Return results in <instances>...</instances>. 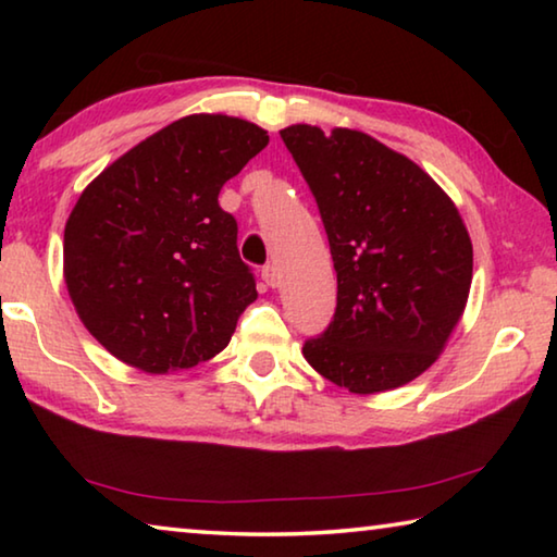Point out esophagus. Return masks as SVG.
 <instances>
[{
  "instance_id": "34e87169",
  "label": "esophagus",
  "mask_w": 557,
  "mask_h": 557,
  "mask_svg": "<svg viewBox=\"0 0 557 557\" xmlns=\"http://www.w3.org/2000/svg\"><path fill=\"white\" fill-rule=\"evenodd\" d=\"M262 280H265L270 287H277L280 285V270L275 265L262 268Z\"/></svg>"
}]
</instances>
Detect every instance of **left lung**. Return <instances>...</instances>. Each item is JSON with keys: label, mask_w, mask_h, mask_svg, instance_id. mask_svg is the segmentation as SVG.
Segmentation results:
<instances>
[{"label": "left lung", "mask_w": 557, "mask_h": 557, "mask_svg": "<svg viewBox=\"0 0 557 557\" xmlns=\"http://www.w3.org/2000/svg\"><path fill=\"white\" fill-rule=\"evenodd\" d=\"M322 213L336 314L301 354L338 388L395 391L425 373L465 314L474 250L435 178L361 129H280Z\"/></svg>", "instance_id": "left-lung-1"}]
</instances>
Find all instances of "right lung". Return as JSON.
Returning a JSON list of instances; mask_svg holds the SVG:
<instances>
[{
	"mask_svg": "<svg viewBox=\"0 0 557 557\" xmlns=\"http://www.w3.org/2000/svg\"><path fill=\"white\" fill-rule=\"evenodd\" d=\"M268 143L248 120L199 112L83 188L63 231V280L83 326L117 361L166 375L228 346L258 289L219 194Z\"/></svg>",
	"mask_w": 557,
	"mask_h": 557,
	"instance_id": "right-lung-1",
	"label": "right lung"
}]
</instances>
